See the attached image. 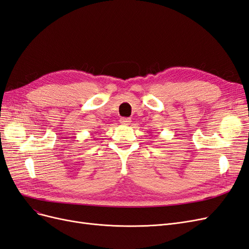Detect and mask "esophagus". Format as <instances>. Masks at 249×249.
Here are the masks:
<instances>
[{
    "label": "esophagus",
    "mask_w": 249,
    "mask_h": 249,
    "mask_svg": "<svg viewBox=\"0 0 249 249\" xmlns=\"http://www.w3.org/2000/svg\"><path fill=\"white\" fill-rule=\"evenodd\" d=\"M119 123L122 124H127L129 123H131V119L130 118H126V117H122L119 119Z\"/></svg>",
    "instance_id": "obj_1"
}]
</instances>
